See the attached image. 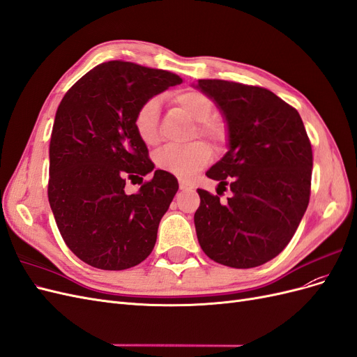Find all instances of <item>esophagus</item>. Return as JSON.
<instances>
[{
    "mask_svg": "<svg viewBox=\"0 0 357 357\" xmlns=\"http://www.w3.org/2000/svg\"><path fill=\"white\" fill-rule=\"evenodd\" d=\"M178 188H180V190H192L193 189V186L190 185V183L185 181V180H180L178 181Z\"/></svg>",
    "mask_w": 357,
    "mask_h": 357,
    "instance_id": "esophagus-1",
    "label": "esophagus"
}]
</instances>
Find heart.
<instances>
[{
	"mask_svg": "<svg viewBox=\"0 0 357 357\" xmlns=\"http://www.w3.org/2000/svg\"><path fill=\"white\" fill-rule=\"evenodd\" d=\"M172 102L198 122L197 131L201 137L208 138L214 144H222L225 142V125L218 119H211L214 104L208 95L195 89L180 91L172 96ZM159 110L160 101L158 98H150L139 105L135 113V132L146 146H156L159 143ZM210 160L211 150L201 142L192 143L186 147H167L156 155V165L160 169L181 178L192 177Z\"/></svg>",
	"mask_w": 357,
	"mask_h": 357,
	"instance_id": "heart-1",
	"label": "heart"
}]
</instances>
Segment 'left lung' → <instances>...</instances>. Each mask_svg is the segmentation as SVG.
<instances>
[{"label":"left lung","instance_id":"obj_1","mask_svg":"<svg viewBox=\"0 0 357 357\" xmlns=\"http://www.w3.org/2000/svg\"><path fill=\"white\" fill-rule=\"evenodd\" d=\"M228 129V152L207 171L232 197L198 189L199 245L214 262L255 268L289 244L308 207L312 152L299 113L271 91L226 80H198Z\"/></svg>","mask_w":357,"mask_h":357}]
</instances>
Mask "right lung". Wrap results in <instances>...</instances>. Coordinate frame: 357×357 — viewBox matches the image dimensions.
<instances>
[{
    "mask_svg": "<svg viewBox=\"0 0 357 357\" xmlns=\"http://www.w3.org/2000/svg\"><path fill=\"white\" fill-rule=\"evenodd\" d=\"M178 75L110 61L95 67L63 96L49 147V204L70 250L91 266L121 271L152 253L158 226L178 189L156 169L134 128L139 105ZM142 188L129 196L126 179Z\"/></svg>",
    "mask_w": 357,
    "mask_h": 357,
    "instance_id": "obj_1",
    "label": "right lung"
}]
</instances>
